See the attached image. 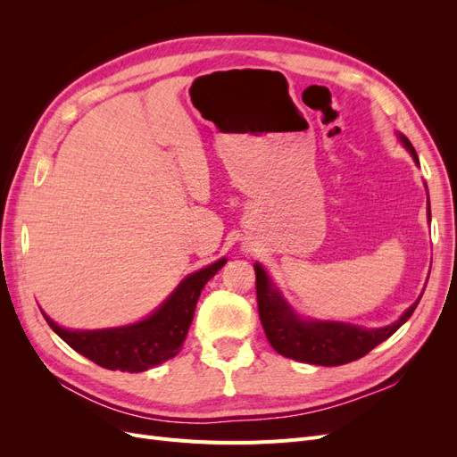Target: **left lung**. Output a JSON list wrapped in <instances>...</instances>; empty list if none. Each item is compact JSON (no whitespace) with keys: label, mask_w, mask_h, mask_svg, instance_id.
Returning a JSON list of instances; mask_svg holds the SVG:
<instances>
[{"label":"left lung","mask_w":457,"mask_h":457,"mask_svg":"<svg viewBox=\"0 0 457 457\" xmlns=\"http://www.w3.org/2000/svg\"><path fill=\"white\" fill-rule=\"evenodd\" d=\"M400 139L411 152L416 163H420L411 143L404 135H400ZM255 289L259 318L272 349L286 358H292V361L318 366H341L362 358L371 349H376L379 343L389 339L413 314L421 299L420 297L413 303L395 324L379 329H364L341 322L299 320L294 311L286 305L280 294L272 287L267 272L261 265H255Z\"/></svg>","instance_id":"left-lung-1"}]
</instances>
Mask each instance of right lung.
<instances>
[{"mask_svg":"<svg viewBox=\"0 0 457 457\" xmlns=\"http://www.w3.org/2000/svg\"><path fill=\"white\" fill-rule=\"evenodd\" d=\"M223 265L225 259H220L213 265L187 276L154 314L133 326L72 331L54 324L46 312L41 314L54 334L71 345L74 351L89 358L91 362L106 370L129 373L145 371L170 361L181 351L202 289Z\"/></svg>","mask_w":457,"mask_h":457,"instance_id":"obj_1","label":"right lung"}]
</instances>
